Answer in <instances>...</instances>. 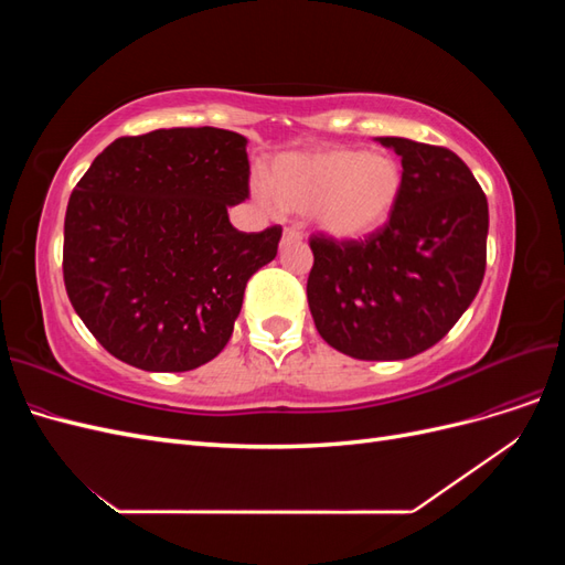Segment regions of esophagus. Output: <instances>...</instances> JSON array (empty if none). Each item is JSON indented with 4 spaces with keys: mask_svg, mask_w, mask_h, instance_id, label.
Segmentation results:
<instances>
[{
    "mask_svg": "<svg viewBox=\"0 0 565 565\" xmlns=\"http://www.w3.org/2000/svg\"><path fill=\"white\" fill-rule=\"evenodd\" d=\"M282 243H301V233L297 228H285L282 231Z\"/></svg>",
    "mask_w": 565,
    "mask_h": 565,
    "instance_id": "34e87169",
    "label": "esophagus"
}]
</instances>
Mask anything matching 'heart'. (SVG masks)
<instances>
[{
  "label": "heart",
  "instance_id": "b5f03b06",
  "mask_svg": "<svg viewBox=\"0 0 565 565\" xmlns=\"http://www.w3.org/2000/svg\"><path fill=\"white\" fill-rule=\"evenodd\" d=\"M403 191V167L384 152L318 146L285 152L264 174L262 200L306 214L334 241H355L382 228Z\"/></svg>",
  "mask_w": 565,
  "mask_h": 565
}]
</instances>
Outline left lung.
<instances>
[{"label":"left lung","mask_w":565,"mask_h":565,"mask_svg":"<svg viewBox=\"0 0 565 565\" xmlns=\"http://www.w3.org/2000/svg\"><path fill=\"white\" fill-rule=\"evenodd\" d=\"M403 164V191L365 241L313 235L306 285L316 330L358 361L431 349L469 309L486 273L488 200L452 150L380 136Z\"/></svg>","instance_id":"obj_1"}]
</instances>
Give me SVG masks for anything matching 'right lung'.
I'll list each match as a JSON object with an SVG mask.
<instances>
[{"mask_svg": "<svg viewBox=\"0 0 565 565\" xmlns=\"http://www.w3.org/2000/svg\"><path fill=\"white\" fill-rule=\"evenodd\" d=\"M247 139L216 127L122 136L67 202L63 280L73 309L117 361L185 372L216 358L247 280L276 259L282 228L243 233Z\"/></svg>", "mask_w": 565, "mask_h": 565, "instance_id": "obj_1", "label": "right lung"}]
</instances>
